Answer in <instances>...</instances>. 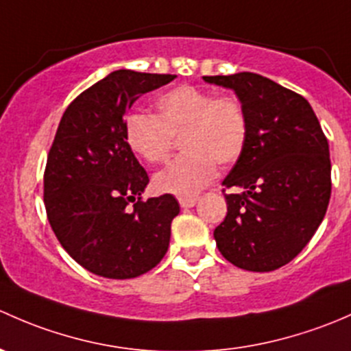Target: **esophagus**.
Returning <instances> with one entry per match:
<instances>
[{"mask_svg":"<svg viewBox=\"0 0 351 351\" xmlns=\"http://www.w3.org/2000/svg\"><path fill=\"white\" fill-rule=\"evenodd\" d=\"M196 202H197V197L196 196H194V197H180V199H179L180 208H184V209L193 208V206L196 204Z\"/></svg>","mask_w":351,"mask_h":351,"instance_id":"1","label":"esophagus"}]
</instances>
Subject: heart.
<instances>
[{"mask_svg": "<svg viewBox=\"0 0 351 351\" xmlns=\"http://www.w3.org/2000/svg\"><path fill=\"white\" fill-rule=\"evenodd\" d=\"M155 117L132 113L125 120V143L147 164H162L169 157L172 136L180 135V155L158 172V193L191 197L216 176V164L230 165L243 154L248 121L240 101L182 84L155 99Z\"/></svg>", "mask_w": 351, "mask_h": 351, "instance_id": "1", "label": "heart"}]
</instances>
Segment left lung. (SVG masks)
<instances>
[{
  "mask_svg": "<svg viewBox=\"0 0 351 351\" xmlns=\"http://www.w3.org/2000/svg\"><path fill=\"white\" fill-rule=\"evenodd\" d=\"M231 89L243 106L248 136L243 154L223 180L225 221L215 230L218 250L250 272L291 262L316 233L331 196L328 140L308 101L254 74L204 75Z\"/></svg>",
  "mask_w": 351,
  "mask_h": 351,
  "instance_id": "8db88e82",
  "label": "left lung"
}]
</instances>
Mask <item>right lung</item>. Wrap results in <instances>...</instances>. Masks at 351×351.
Segmentation results:
<instances>
[{
  "instance_id": "obj_1",
  "label": "right lung",
  "mask_w": 351,
  "mask_h": 351,
  "mask_svg": "<svg viewBox=\"0 0 351 351\" xmlns=\"http://www.w3.org/2000/svg\"><path fill=\"white\" fill-rule=\"evenodd\" d=\"M174 77L114 71L75 97L59 123L43 176L47 216L64 250L96 276L133 279L167 254L179 202L172 194L140 199L149 176L123 125L140 96Z\"/></svg>"
}]
</instances>
